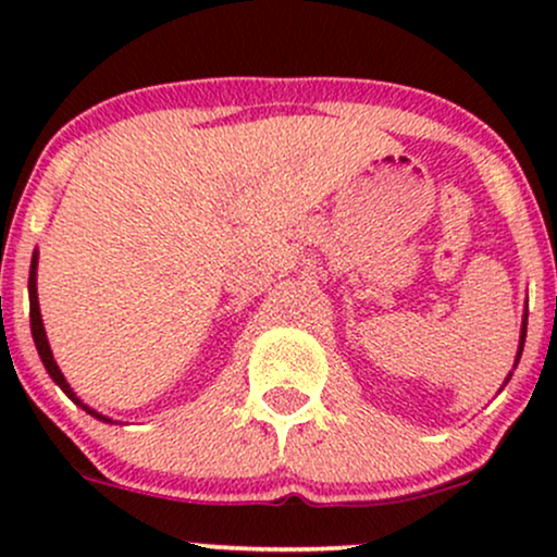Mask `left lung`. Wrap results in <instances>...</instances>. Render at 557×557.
<instances>
[{
  "mask_svg": "<svg viewBox=\"0 0 557 557\" xmlns=\"http://www.w3.org/2000/svg\"><path fill=\"white\" fill-rule=\"evenodd\" d=\"M527 319H529V314H527V311H523V322H521V337H519V350H516V363H519V359H521V350H523V343H527ZM508 380H510V374L505 376V385H508Z\"/></svg>",
  "mask_w": 557,
  "mask_h": 557,
  "instance_id": "left-lung-1",
  "label": "left lung"
}]
</instances>
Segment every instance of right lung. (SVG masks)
I'll return each mask as SVG.
<instances>
[{
    "instance_id": "1",
    "label": "right lung",
    "mask_w": 557,
    "mask_h": 557,
    "mask_svg": "<svg viewBox=\"0 0 557 557\" xmlns=\"http://www.w3.org/2000/svg\"><path fill=\"white\" fill-rule=\"evenodd\" d=\"M36 270H38V251H34V259H30V277H28V298H30V335H34V343H36V350H38V356H41V363H44V369H47L49 372V376H52L54 380V385H60V389L62 393L67 395L70 400L75 403V406H81L83 411L86 413H91L94 419H99V421H104V424H117V421H112L110 417H104V413H99V411H94L91 406H86V403H83L78 395L73 393V387L67 385V380H65V374H62V369L57 367V361H54V354H52V348H49V341H47V330H44V319H41V309H38V290H36Z\"/></svg>"
}]
</instances>
